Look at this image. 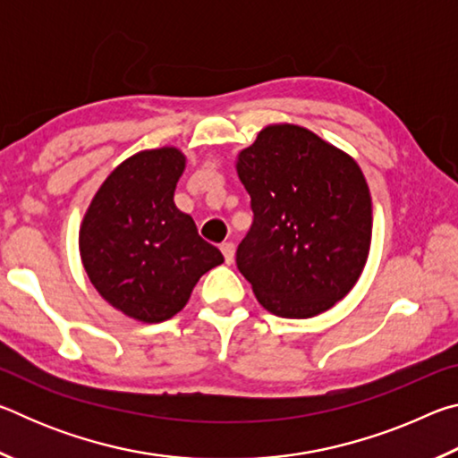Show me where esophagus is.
<instances>
[{
  "instance_id": "34e87169",
  "label": "esophagus",
  "mask_w": 458,
  "mask_h": 458,
  "mask_svg": "<svg viewBox=\"0 0 458 458\" xmlns=\"http://www.w3.org/2000/svg\"><path fill=\"white\" fill-rule=\"evenodd\" d=\"M220 250H222V254H224V260H226L228 265H232V262H234V252H236L234 242H222Z\"/></svg>"
}]
</instances>
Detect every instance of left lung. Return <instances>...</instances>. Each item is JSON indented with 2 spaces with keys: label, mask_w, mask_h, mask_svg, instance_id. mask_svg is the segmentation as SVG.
Here are the masks:
<instances>
[{
  "label": "left lung",
  "mask_w": 458,
  "mask_h": 458,
  "mask_svg": "<svg viewBox=\"0 0 458 458\" xmlns=\"http://www.w3.org/2000/svg\"><path fill=\"white\" fill-rule=\"evenodd\" d=\"M252 226L236 250L259 303L286 319L327 311L368 260L371 198L360 165L297 125H270L238 155Z\"/></svg>",
  "instance_id": "left-lung-1"
}]
</instances>
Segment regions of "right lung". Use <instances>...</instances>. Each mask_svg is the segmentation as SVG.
<instances>
[{"mask_svg": "<svg viewBox=\"0 0 458 458\" xmlns=\"http://www.w3.org/2000/svg\"><path fill=\"white\" fill-rule=\"evenodd\" d=\"M183 167L174 147L133 155L106 177L82 220L90 283L106 303L145 323L182 311L199 276L224 262L174 204Z\"/></svg>", "mask_w": 458, "mask_h": 458, "instance_id": "right-lung-1", "label": "right lung"}]
</instances>
